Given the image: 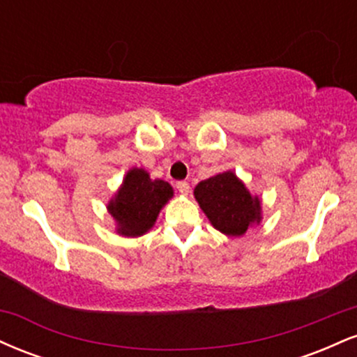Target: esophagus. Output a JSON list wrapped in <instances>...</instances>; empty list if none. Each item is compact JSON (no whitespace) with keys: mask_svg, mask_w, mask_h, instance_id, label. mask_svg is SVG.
<instances>
[{"mask_svg":"<svg viewBox=\"0 0 357 357\" xmlns=\"http://www.w3.org/2000/svg\"><path fill=\"white\" fill-rule=\"evenodd\" d=\"M176 190L181 192V195L186 196L188 192H190V184H188L186 181H179V183H176Z\"/></svg>","mask_w":357,"mask_h":357,"instance_id":"34e87169","label":"esophagus"}]
</instances>
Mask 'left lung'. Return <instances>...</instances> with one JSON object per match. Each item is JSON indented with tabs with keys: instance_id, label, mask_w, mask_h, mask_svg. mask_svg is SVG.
<instances>
[{
	"instance_id": "left-lung-1",
	"label": "left lung",
	"mask_w": 357,
	"mask_h": 357,
	"mask_svg": "<svg viewBox=\"0 0 357 357\" xmlns=\"http://www.w3.org/2000/svg\"><path fill=\"white\" fill-rule=\"evenodd\" d=\"M192 195L213 228L223 235L243 236L253 225H260V198L253 196L233 171H223L198 183Z\"/></svg>"
}]
</instances>
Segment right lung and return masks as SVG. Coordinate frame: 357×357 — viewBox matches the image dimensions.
I'll use <instances>...</instances> for the list:
<instances>
[{
	"label": "right lung",
	"instance_id": "add662e5",
	"mask_svg": "<svg viewBox=\"0 0 357 357\" xmlns=\"http://www.w3.org/2000/svg\"><path fill=\"white\" fill-rule=\"evenodd\" d=\"M174 196L167 181L153 179L144 167H130L107 203L116 221V233L127 238L144 235L155 225L159 213Z\"/></svg>",
	"mask_w": 357,
	"mask_h": 357
}]
</instances>
